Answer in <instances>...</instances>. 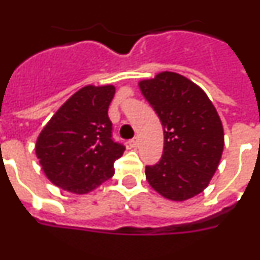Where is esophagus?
<instances>
[{
	"label": "esophagus",
	"mask_w": 260,
	"mask_h": 260,
	"mask_svg": "<svg viewBox=\"0 0 260 260\" xmlns=\"http://www.w3.org/2000/svg\"><path fill=\"white\" fill-rule=\"evenodd\" d=\"M129 146L132 147V149H136V147L138 146V138L137 137L132 138V140H131V141H129Z\"/></svg>",
	"instance_id": "1"
}]
</instances>
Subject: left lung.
Masks as SVG:
<instances>
[{
    "mask_svg": "<svg viewBox=\"0 0 260 260\" xmlns=\"http://www.w3.org/2000/svg\"><path fill=\"white\" fill-rule=\"evenodd\" d=\"M164 129L163 156L145 169L152 188L183 201L203 192L218 168L224 146L220 118L207 93L173 72L138 83Z\"/></svg>",
    "mask_w": 260,
    "mask_h": 260,
    "instance_id": "obj_1",
    "label": "left lung"
}]
</instances>
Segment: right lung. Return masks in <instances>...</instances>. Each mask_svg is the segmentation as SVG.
<instances>
[{
  "label": "right lung",
  "mask_w": 260,
  "mask_h": 260,
  "mask_svg": "<svg viewBox=\"0 0 260 260\" xmlns=\"http://www.w3.org/2000/svg\"><path fill=\"white\" fill-rule=\"evenodd\" d=\"M114 86L75 92L40 133L36 155L47 178L73 193H87L114 176L125 147L113 140L108 109Z\"/></svg>",
  "instance_id": "1"
}]
</instances>
